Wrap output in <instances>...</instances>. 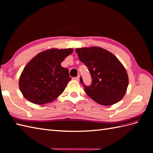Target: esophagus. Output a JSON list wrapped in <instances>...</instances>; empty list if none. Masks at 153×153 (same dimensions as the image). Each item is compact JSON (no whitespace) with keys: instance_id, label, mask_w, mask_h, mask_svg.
I'll return each mask as SVG.
<instances>
[{"instance_id":"obj_1","label":"esophagus","mask_w":153,"mask_h":153,"mask_svg":"<svg viewBox=\"0 0 153 153\" xmlns=\"http://www.w3.org/2000/svg\"><path fill=\"white\" fill-rule=\"evenodd\" d=\"M79 79H80V76H77L76 77H74V80H77V81H79Z\"/></svg>"}]
</instances>
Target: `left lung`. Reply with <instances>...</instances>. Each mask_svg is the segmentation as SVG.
Returning a JSON list of instances; mask_svg holds the SVG:
<instances>
[{
    "instance_id": "left-lung-1",
    "label": "left lung",
    "mask_w": 153,
    "mask_h": 153,
    "mask_svg": "<svg viewBox=\"0 0 153 153\" xmlns=\"http://www.w3.org/2000/svg\"><path fill=\"white\" fill-rule=\"evenodd\" d=\"M80 60L88 67L92 83L86 86L80 77L84 91L101 105L117 103L123 97L128 85V74L120 61L111 53L99 47L76 48Z\"/></svg>"
}]
</instances>
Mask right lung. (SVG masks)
<instances>
[{
    "label": "right lung",
    "instance_id": "obj_1",
    "mask_svg": "<svg viewBox=\"0 0 153 153\" xmlns=\"http://www.w3.org/2000/svg\"><path fill=\"white\" fill-rule=\"evenodd\" d=\"M73 48H51L37 54L25 67L19 85L24 97L36 105L53 102L64 92L71 80L61 63Z\"/></svg>",
    "mask_w": 153,
    "mask_h": 153
}]
</instances>
